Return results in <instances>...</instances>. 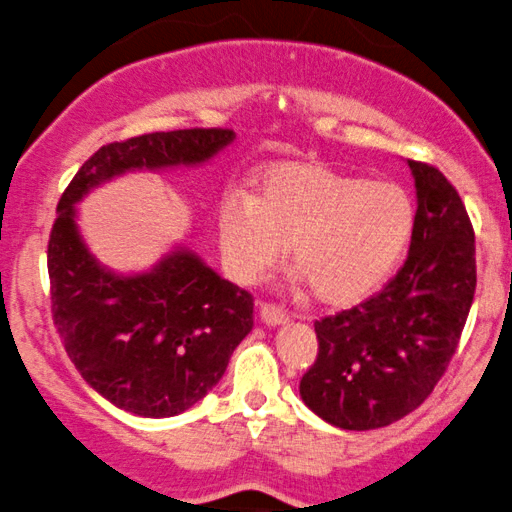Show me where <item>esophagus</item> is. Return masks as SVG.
I'll return each mask as SVG.
<instances>
[{"instance_id":"1","label":"esophagus","mask_w":512,"mask_h":512,"mask_svg":"<svg viewBox=\"0 0 512 512\" xmlns=\"http://www.w3.org/2000/svg\"><path fill=\"white\" fill-rule=\"evenodd\" d=\"M258 316H261V321L266 323V326H282V323H287L290 318H287V314L282 309H278V306L273 304H258L256 306Z\"/></svg>"}]
</instances>
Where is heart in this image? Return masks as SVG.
Returning a JSON list of instances; mask_svg holds the SVG:
<instances>
[{"mask_svg": "<svg viewBox=\"0 0 512 512\" xmlns=\"http://www.w3.org/2000/svg\"><path fill=\"white\" fill-rule=\"evenodd\" d=\"M254 196L227 191L218 242L227 273L256 282L285 254L318 302H362L393 273L414 230L412 198L393 182H369L314 160L270 162Z\"/></svg>", "mask_w": 512, "mask_h": 512, "instance_id": "heart-1", "label": "heart"}]
</instances>
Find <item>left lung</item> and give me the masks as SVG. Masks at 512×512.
Listing matches in <instances>:
<instances>
[{
	"label": "left lung",
	"instance_id": "8db88e82",
	"mask_svg": "<svg viewBox=\"0 0 512 512\" xmlns=\"http://www.w3.org/2000/svg\"><path fill=\"white\" fill-rule=\"evenodd\" d=\"M417 215L405 266L376 297L316 321L318 357L299 395L323 422L381 429L417 410L458 347L477 287L474 230L436 167L407 160Z\"/></svg>",
	"mask_w": 512,
	"mask_h": 512
}]
</instances>
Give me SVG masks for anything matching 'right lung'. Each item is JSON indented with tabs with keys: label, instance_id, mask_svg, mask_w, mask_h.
<instances>
[{
	"label": "right lung",
	"instance_id": "obj_1",
	"mask_svg": "<svg viewBox=\"0 0 512 512\" xmlns=\"http://www.w3.org/2000/svg\"><path fill=\"white\" fill-rule=\"evenodd\" d=\"M232 141L230 129H179L107 143L59 198L47 244L54 326L83 381L119 410L162 419L206 398L254 328V299L184 244L143 273H114L83 242L76 206L114 177L203 165Z\"/></svg>",
	"mask_w": 512,
	"mask_h": 512
}]
</instances>
